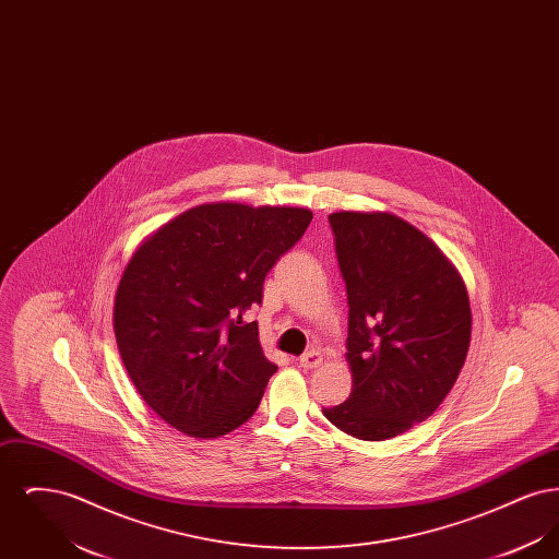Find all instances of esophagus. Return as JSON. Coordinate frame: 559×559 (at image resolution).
<instances>
[{"instance_id": "34e87169", "label": "esophagus", "mask_w": 559, "mask_h": 559, "mask_svg": "<svg viewBox=\"0 0 559 559\" xmlns=\"http://www.w3.org/2000/svg\"><path fill=\"white\" fill-rule=\"evenodd\" d=\"M320 362H322V354H320L319 349H310V352H306V354L299 358V365H301L304 369H317Z\"/></svg>"}]
</instances>
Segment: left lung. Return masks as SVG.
<instances>
[{
	"label": "left lung",
	"mask_w": 559,
	"mask_h": 559,
	"mask_svg": "<svg viewBox=\"0 0 559 559\" xmlns=\"http://www.w3.org/2000/svg\"><path fill=\"white\" fill-rule=\"evenodd\" d=\"M346 281L349 399L322 415L358 440L426 421L451 392L472 340L467 287L433 240L388 212L329 215Z\"/></svg>",
	"instance_id": "1"
}]
</instances>
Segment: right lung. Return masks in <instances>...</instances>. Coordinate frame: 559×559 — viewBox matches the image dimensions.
<instances>
[{
  "mask_svg": "<svg viewBox=\"0 0 559 559\" xmlns=\"http://www.w3.org/2000/svg\"><path fill=\"white\" fill-rule=\"evenodd\" d=\"M310 222L304 207L205 203L135 249L112 326L138 394L165 424L207 440L258 411L276 365L260 346L258 322L242 319Z\"/></svg>",
  "mask_w": 559,
  "mask_h": 559,
  "instance_id": "obj_1",
  "label": "right lung"
}]
</instances>
